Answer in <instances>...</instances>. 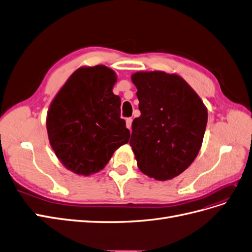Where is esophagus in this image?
<instances>
[{"label":"esophagus","mask_w":252,"mask_h":252,"mask_svg":"<svg viewBox=\"0 0 252 252\" xmlns=\"http://www.w3.org/2000/svg\"><path fill=\"white\" fill-rule=\"evenodd\" d=\"M131 124H132V119L131 118H127L126 119V127L128 129H131Z\"/></svg>","instance_id":"obj_1"}]
</instances>
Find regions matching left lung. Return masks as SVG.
I'll use <instances>...</instances> for the list:
<instances>
[{"label": "left lung", "instance_id": "left-lung-1", "mask_svg": "<svg viewBox=\"0 0 252 252\" xmlns=\"http://www.w3.org/2000/svg\"><path fill=\"white\" fill-rule=\"evenodd\" d=\"M141 116L129 144L139 169L158 181L186 170L201 149L208 113L200 96L177 74L136 72L131 77Z\"/></svg>", "mask_w": 252, "mask_h": 252}]
</instances>
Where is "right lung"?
Here are the masks:
<instances>
[{"instance_id": "1", "label": "right lung", "mask_w": 252, "mask_h": 252, "mask_svg": "<svg viewBox=\"0 0 252 252\" xmlns=\"http://www.w3.org/2000/svg\"><path fill=\"white\" fill-rule=\"evenodd\" d=\"M116 82L117 75L108 67H81L50 105L46 121L50 145L74 173L100 171L130 138L121 119V98L112 93Z\"/></svg>"}]
</instances>
